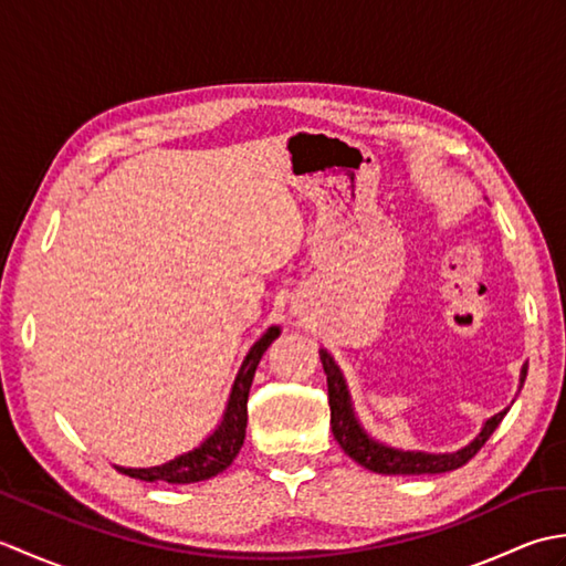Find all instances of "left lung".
<instances>
[{
	"label": "left lung",
	"mask_w": 566,
	"mask_h": 566,
	"mask_svg": "<svg viewBox=\"0 0 566 566\" xmlns=\"http://www.w3.org/2000/svg\"><path fill=\"white\" fill-rule=\"evenodd\" d=\"M321 363L323 371L328 377V403H331V428H333V438L338 440L340 448L345 450L347 457H353L357 464H363L369 472L377 474H442V472H452V469H460L467 464L472 457L484 448V442L491 438V432L499 428L503 416L509 413V408H503L501 413L491 416L482 432L464 444L462 450L457 452H411V450H396L389 448V444L377 442L375 438H369L365 428L359 426V420L353 411V401H350V391H347V384L343 379V371L335 365V359L331 357L328 350L321 347ZM527 367L521 369V387L525 381Z\"/></svg>",
	"instance_id": "1"
}]
</instances>
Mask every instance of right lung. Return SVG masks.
Returning <instances> with one entry per match:
<instances>
[{
  "label": "right lung",
  "instance_id": "add662e5",
  "mask_svg": "<svg viewBox=\"0 0 566 566\" xmlns=\"http://www.w3.org/2000/svg\"><path fill=\"white\" fill-rule=\"evenodd\" d=\"M280 335V326H272L262 333V338L250 347L243 365L238 369V377L233 381L231 396H228V406L219 428L203 440L199 448L189 450L185 454L175 457V460L158 464V467H116V472L126 476L140 479V482H167V484H195L221 474L226 467H231L235 454L243 448L245 440V426H248V394L252 377L264 350L272 345V340Z\"/></svg>",
  "mask_w": 566,
  "mask_h": 566
}]
</instances>
